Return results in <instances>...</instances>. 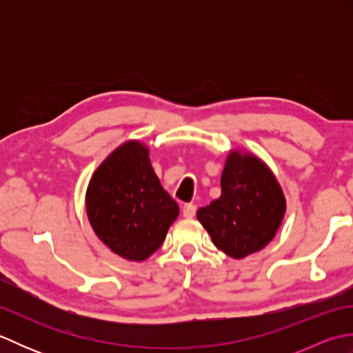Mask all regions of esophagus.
Returning a JSON list of instances; mask_svg holds the SVG:
<instances>
[{
  "mask_svg": "<svg viewBox=\"0 0 353 353\" xmlns=\"http://www.w3.org/2000/svg\"><path fill=\"white\" fill-rule=\"evenodd\" d=\"M197 212V206L192 205V203H186L183 206V216L185 219H192L194 215H196Z\"/></svg>",
  "mask_w": 353,
  "mask_h": 353,
  "instance_id": "34e87169",
  "label": "esophagus"
}]
</instances>
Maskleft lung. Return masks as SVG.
Wrapping results in <instances>:
<instances>
[{
	"label": "left lung",
	"instance_id": "left-lung-1",
	"mask_svg": "<svg viewBox=\"0 0 353 353\" xmlns=\"http://www.w3.org/2000/svg\"><path fill=\"white\" fill-rule=\"evenodd\" d=\"M285 214V197L273 172L256 156L230 152L221 174V196L200 208L197 219L212 243L241 259L272 241Z\"/></svg>",
	"mask_w": 353,
	"mask_h": 353
}]
</instances>
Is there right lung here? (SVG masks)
<instances>
[{"instance_id":"1","label":"right lung","mask_w":353,"mask_h":353,"mask_svg":"<svg viewBox=\"0 0 353 353\" xmlns=\"http://www.w3.org/2000/svg\"><path fill=\"white\" fill-rule=\"evenodd\" d=\"M86 211L97 236L112 252L139 262L162 245L179 206L154 174L147 147L129 141L94 172Z\"/></svg>"}]
</instances>
